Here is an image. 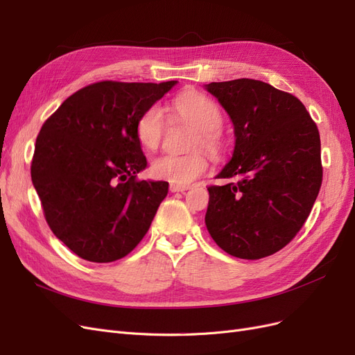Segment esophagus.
Here are the masks:
<instances>
[{
  "instance_id": "34e87169",
  "label": "esophagus",
  "mask_w": 355,
  "mask_h": 355,
  "mask_svg": "<svg viewBox=\"0 0 355 355\" xmlns=\"http://www.w3.org/2000/svg\"><path fill=\"white\" fill-rule=\"evenodd\" d=\"M168 188L171 192H185L188 189V187H180V185H175V184H170Z\"/></svg>"
}]
</instances>
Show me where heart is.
<instances>
[{
  "label": "heart",
  "instance_id": "1",
  "mask_svg": "<svg viewBox=\"0 0 355 355\" xmlns=\"http://www.w3.org/2000/svg\"><path fill=\"white\" fill-rule=\"evenodd\" d=\"M170 110L182 120L197 127V133L192 139L191 149H206L211 157H220L225 151L223 136L220 128L223 125V114L220 106L210 99L209 96L196 90H185L179 93L170 102ZM166 115L159 105H149L139 115L135 132L137 142L145 149H157L166 133ZM209 168V159L206 154L197 151L188 155L163 154L153 159L151 171L153 178L167 180L170 184L188 187Z\"/></svg>",
  "mask_w": 355,
  "mask_h": 355
}]
</instances>
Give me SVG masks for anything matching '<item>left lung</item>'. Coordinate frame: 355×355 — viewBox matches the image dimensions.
<instances>
[{
  "label": "left lung",
  "mask_w": 355,
  "mask_h": 355,
  "mask_svg": "<svg viewBox=\"0 0 355 355\" xmlns=\"http://www.w3.org/2000/svg\"><path fill=\"white\" fill-rule=\"evenodd\" d=\"M234 124L230 163L210 185L206 227L222 250L262 259L295 239L323 180L317 124L293 94L263 81L206 84Z\"/></svg>",
  "instance_id": "1"
}]
</instances>
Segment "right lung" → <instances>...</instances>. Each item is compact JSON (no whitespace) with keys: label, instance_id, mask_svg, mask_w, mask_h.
Returning a JSON list of instances; mask_svg holds the SVG:
<instances>
[{"label":"right lung","instance_id":"1","mask_svg":"<svg viewBox=\"0 0 355 355\" xmlns=\"http://www.w3.org/2000/svg\"><path fill=\"white\" fill-rule=\"evenodd\" d=\"M176 83H93L42 124L32 184L50 230L81 259H121L151 227L168 184L136 179L148 163L135 125Z\"/></svg>","mask_w":355,"mask_h":355}]
</instances>
